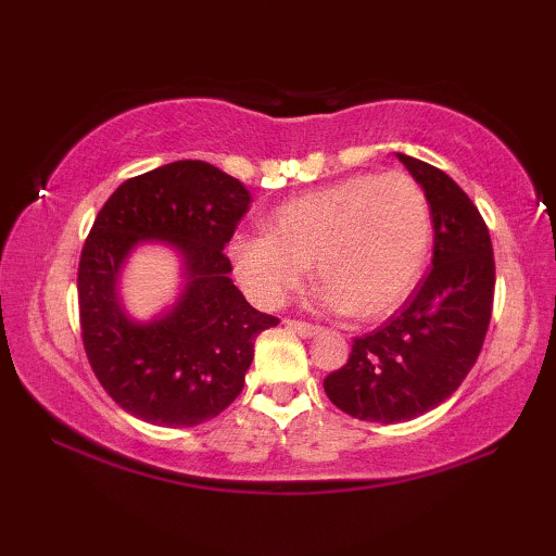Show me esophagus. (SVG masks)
I'll return each instance as SVG.
<instances>
[{
	"mask_svg": "<svg viewBox=\"0 0 556 556\" xmlns=\"http://www.w3.org/2000/svg\"><path fill=\"white\" fill-rule=\"evenodd\" d=\"M285 326L291 328V331H296L299 336H304V338H312L316 333H321V326H314V324H306V321H296V318H285Z\"/></svg>",
	"mask_w": 556,
	"mask_h": 556,
	"instance_id": "esophagus-1",
	"label": "esophagus"
}]
</instances>
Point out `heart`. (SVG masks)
<instances>
[{"instance_id": "1", "label": "heart", "mask_w": 556, "mask_h": 556, "mask_svg": "<svg viewBox=\"0 0 556 556\" xmlns=\"http://www.w3.org/2000/svg\"><path fill=\"white\" fill-rule=\"evenodd\" d=\"M267 232L235 235V277L260 306L294 294L308 267L324 279L312 306L372 321L392 314L417 287L431 244V213L407 174H357L281 203Z\"/></svg>"}]
</instances>
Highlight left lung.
I'll use <instances>...</instances> for the list:
<instances>
[{
	"instance_id": "8db88e82",
	"label": "left lung",
	"mask_w": 556,
	"mask_h": 556,
	"mask_svg": "<svg viewBox=\"0 0 556 556\" xmlns=\"http://www.w3.org/2000/svg\"><path fill=\"white\" fill-rule=\"evenodd\" d=\"M397 159L425 188L434 225L431 269L400 312L355 338L348 363L324 380L338 409L380 425L421 417L458 390L483 348L495 291L491 232L473 201L441 168Z\"/></svg>"
}]
</instances>
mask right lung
<instances>
[{
  "instance_id": "1",
  "label": "right lung",
  "mask_w": 556,
  "mask_h": 556,
  "mask_svg": "<svg viewBox=\"0 0 556 556\" xmlns=\"http://www.w3.org/2000/svg\"><path fill=\"white\" fill-rule=\"evenodd\" d=\"M250 201L238 178L186 159L127 178L92 223L78 267L83 345L102 388L131 417L195 427L242 392L255 338L279 324L248 304L223 255ZM144 239L182 252L187 285L166 315L139 325L121 308L118 271Z\"/></svg>"
}]
</instances>
